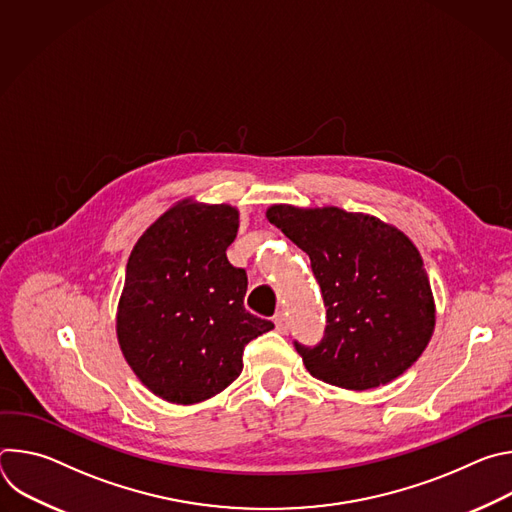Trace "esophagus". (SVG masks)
Masks as SVG:
<instances>
[{
    "mask_svg": "<svg viewBox=\"0 0 512 512\" xmlns=\"http://www.w3.org/2000/svg\"><path fill=\"white\" fill-rule=\"evenodd\" d=\"M275 328H277V332H281V334H285V332L289 330V318H287L285 312L275 314Z\"/></svg>",
    "mask_w": 512,
    "mask_h": 512,
    "instance_id": "obj_1",
    "label": "esophagus"
}]
</instances>
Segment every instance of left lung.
<instances>
[{
    "instance_id": "left-lung-1",
    "label": "left lung",
    "mask_w": 512,
    "mask_h": 512,
    "mask_svg": "<svg viewBox=\"0 0 512 512\" xmlns=\"http://www.w3.org/2000/svg\"><path fill=\"white\" fill-rule=\"evenodd\" d=\"M269 223L308 253L326 306L316 346L294 340L312 377L352 391L387 385L421 356L435 306L415 245L379 218L275 204Z\"/></svg>"
}]
</instances>
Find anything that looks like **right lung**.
<instances>
[{
	"label": "right lung",
	"mask_w": 512,
	"mask_h": 512,
	"mask_svg": "<svg viewBox=\"0 0 512 512\" xmlns=\"http://www.w3.org/2000/svg\"><path fill=\"white\" fill-rule=\"evenodd\" d=\"M239 229L229 204L180 202L135 243L117 310V338L139 381L190 405L227 389L245 346L273 324L245 310L247 273L227 259Z\"/></svg>",
	"instance_id": "add662e5"
}]
</instances>
